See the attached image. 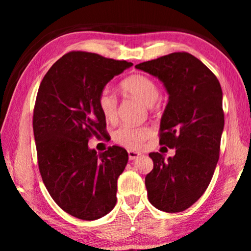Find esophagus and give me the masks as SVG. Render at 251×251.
Listing matches in <instances>:
<instances>
[{"label":"esophagus","mask_w":251,"mask_h":251,"mask_svg":"<svg viewBox=\"0 0 251 251\" xmlns=\"http://www.w3.org/2000/svg\"><path fill=\"white\" fill-rule=\"evenodd\" d=\"M139 156H142V154L139 151H128V158L129 160H133L138 158Z\"/></svg>","instance_id":"esophagus-1"}]
</instances>
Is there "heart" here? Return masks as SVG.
<instances>
[{
    "label": "heart",
    "instance_id": "heart-1",
    "mask_svg": "<svg viewBox=\"0 0 251 251\" xmlns=\"http://www.w3.org/2000/svg\"><path fill=\"white\" fill-rule=\"evenodd\" d=\"M121 87L127 94L137 97L147 106H151L159 97V88L156 82L150 76L144 74H133L121 83ZM97 103L100 113L106 121H115L117 117V97L108 87L101 88ZM150 127H135L129 125L120 126L113 131V139L118 145L130 150H136L150 137Z\"/></svg>",
    "mask_w": 251,
    "mask_h": 251
}]
</instances>
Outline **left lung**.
<instances>
[{"label": "left lung", "instance_id": "left-lung-1", "mask_svg": "<svg viewBox=\"0 0 251 251\" xmlns=\"http://www.w3.org/2000/svg\"><path fill=\"white\" fill-rule=\"evenodd\" d=\"M158 77L169 95L160 121L159 144L174 157L151 152L145 177L148 201L157 209L179 212L206 192L219 159L224 130L223 91L215 74L194 55L176 52L135 66Z\"/></svg>", "mask_w": 251, "mask_h": 251}]
</instances>
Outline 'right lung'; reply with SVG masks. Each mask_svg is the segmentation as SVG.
Instances as JSON below:
<instances>
[{
  "label": "right lung",
  "mask_w": 251,
  "mask_h": 251,
  "mask_svg": "<svg viewBox=\"0 0 251 251\" xmlns=\"http://www.w3.org/2000/svg\"><path fill=\"white\" fill-rule=\"evenodd\" d=\"M131 65L73 50L54 63L37 92L33 130L42 179L54 201L78 219H99L116 205L128 154L120 146L97 154L88 139L106 135L97 103L101 88Z\"/></svg>",
  "instance_id": "add662e5"
}]
</instances>
